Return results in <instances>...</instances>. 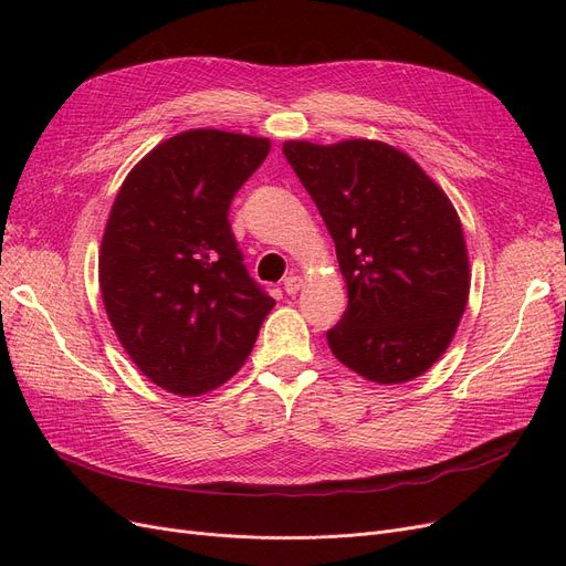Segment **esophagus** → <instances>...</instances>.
Segmentation results:
<instances>
[{"instance_id": "esophagus-1", "label": "esophagus", "mask_w": 566, "mask_h": 566, "mask_svg": "<svg viewBox=\"0 0 566 566\" xmlns=\"http://www.w3.org/2000/svg\"><path fill=\"white\" fill-rule=\"evenodd\" d=\"M300 287H302V279H300V276H287V279L283 281V290H285L287 295H297Z\"/></svg>"}]
</instances>
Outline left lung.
Returning a JSON list of instances; mask_svg holds the SVG:
<instances>
[{
    "mask_svg": "<svg viewBox=\"0 0 566 566\" xmlns=\"http://www.w3.org/2000/svg\"><path fill=\"white\" fill-rule=\"evenodd\" d=\"M283 153L328 227L347 312L325 333L342 364L380 385L422 375L451 345L470 293L468 248L447 193L380 142Z\"/></svg>",
    "mask_w": 566,
    "mask_h": 566,
    "instance_id": "obj_1",
    "label": "left lung"
}]
</instances>
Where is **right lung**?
I'll use <instances>...</instances> for the list:
<instances>
[{"label": "right lung", "mask_w": 566, "mask_h": 566, "mask_svg": "<svg viewBox=\"0 0 566 566\" xmlns=\"http://www.w3.org/2000/svg\"><path fill=\"white\" fill-rule=\"evenodd\" d=\"M269 148L219 129L177 134L113 202L98 256L106 314L146 378L181 397L227 382L276 304L248 273L229 221Z\"/></svg>", "instance_id": "1"}]
</instances>
